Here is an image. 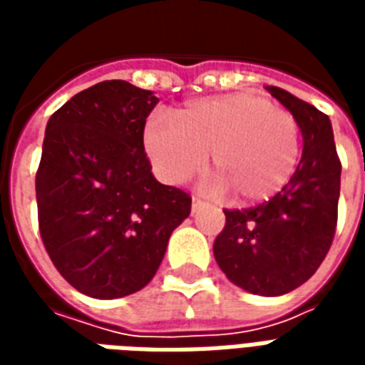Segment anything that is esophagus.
<instances>
[{
    "mask_svg": "<svg viewBox=\"0 0 365 365\" xmlns=\"http://www.w3.org/2000/svg\"><path fill=\"white\" fill-rule=\"evenodd\" d=\"M203 205H205V203H203L201 199L193 197V199H191V213H197L199 209H201Z\"/></svg>",
    "mask_w": 365,
    "mask_h": 365,
    "instance_id": "34e87169",
    "label": "esophagus"
}]
</instances>
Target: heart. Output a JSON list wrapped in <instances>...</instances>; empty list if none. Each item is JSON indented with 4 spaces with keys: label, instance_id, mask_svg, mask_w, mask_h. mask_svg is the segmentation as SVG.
Instances as JSON below:
<instances>
[{
    "label": "heart",
    "instance_id": "1",
    "mask_svg": "<svg viewBox=\"0 0 365 365\" xmlns=\"http://www.w3.org/2000/svg\"><path fill=\"white\" fill-rule=\"evenodd\" d=\"M144 150L160 180L187 182L205 166L213 190L235 203H262L289 183L301 156V128L268 97L240 91L183 105L174 120L150 117Z\"/></svg>",
    "mask_w": 365,
    "mask_h": 365
}]
</instances>
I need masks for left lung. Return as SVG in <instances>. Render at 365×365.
<instances>
[{"mask_svg": "<svg viewBox=\"0 0 365 365\" xmlns=\"http://www.w3.org/2000/svg\"><path fill=\"white\" fill-rule=\"evenodd\" d=\"M266 90L297 119L303 154L289 183L269 201L225 211L227 222L215 238L213 254L240 289L277 297L303 285L329 252L342 166L329 117L282 88Z\"/></svg>", "mask_w": 365, "mask_h": 365, "instance_id": "left-lung-1", "label": "left lung"}]
</instances>
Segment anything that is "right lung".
I'll use <instances>...</instances> for the list:
<instances>
[{
	"mask_svg": "<svg viewBox=\"0 0 365 365\" xmlns=\"http://www.w3.org/2000/svg\"><path fill=\"white\" fill-rule=\"evenodd\" d=\"M152 91L105 80L76 93L46 123L36 172L44 248L72 287L96 299L148 285L168 240L191 211L185 191L152 175L144 152Z\"/></svg>",
	"mask_w": 365,
	"mask_h": 365,
	"instance_id": "1",
	"label": "right lung"
}]
</instances>
